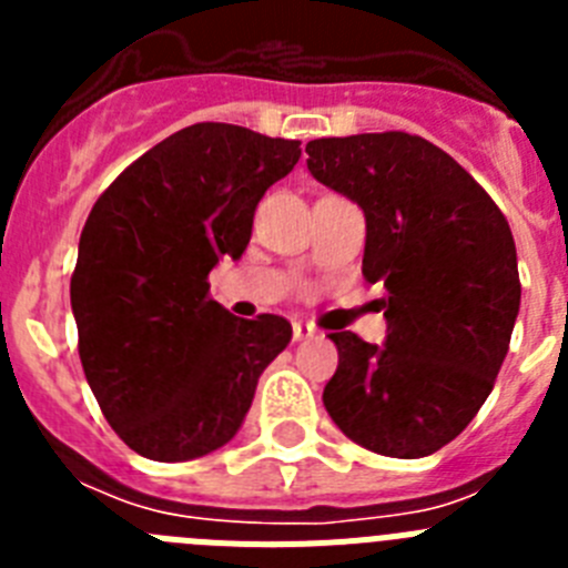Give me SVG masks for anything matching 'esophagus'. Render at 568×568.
<instances>
[{"label": "esophagus", "mask_w": 568, "mask_h": 568, "mask_svg": "<svg viewBox=\"0 0 568 568\" xmlns=\"http://www.w3.org/2000/svg\"><path fill=\"white\" fill-rule=\"evenodd\" d=\"M315 335V327H310V324H301V321H295L293 324V338L295 341H307Z\"/></svg>", "instance_id": "34e87169"}]
</instances>
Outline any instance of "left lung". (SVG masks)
Returning <instances> with one entry per match:
<instances>
[{
    "mask_svg": "<svg viewBox=\"0 0 568 568\" xmlns=\"http://www.w3.org/2000/svg\"><path fill=\"white\" fill-rule=\"evenodd\" d=\"M307 168L366 215L364 278L384 284L386 344L329 333L324 406L346 438L424 458L489 398L520 307L518 253L491 195L453 155L404 130L315 139Z\"/></svg>",
    "mask_w": 568,
    "mask_h": 568,
    "instance_id": "obj_1",
    "label": "left lung"
}]
</instances>
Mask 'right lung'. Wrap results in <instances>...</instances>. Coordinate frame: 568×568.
Returning <instances> with one entry per match:
<instances>
[{"label":"right lung","mask_w":568,"mask_h":568,"mask_svg":"<svg viewBox=\"0 0 568 568\" xmlns=\"http://www.w3.org/2000/svg\"><path fill=\"white\" fill-rule=\"evenodd\" d=\"M298 144L190 124L90 210L70 275L79 358L113 433L142 458L175 464L227 444L293 338L281 315H230L207 275L247 250L261 195L295 168Z\"/></svg>","instance_id":"1"}]
</instances>
